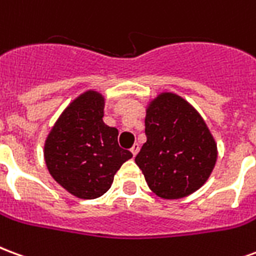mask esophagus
Wrapping results in <instances>:
<instances>
[{
    "label": "esophagus",
    "mask_w": 256,
    "mask_h": 256,
    "mask_svg": "<svg viewBox=\"0 0 256 256\" xmlns=\"http://www.w3.org/2000/svg\"><path fill=\"white\" fill-rule=\"evenodd\" d=\"M132 154H133L134 156L137 155V154H138V150H140V144H137V142H136V144L133 145V146H132Z\"/></svg>",
    "instance_id": "esophagus-1"
}]
</instances>
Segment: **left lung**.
Listing matches in <instances>:
<instances>
[{
    "instance_id": "8db88e82",
    "label": "left lung",
    "mask_w": 256,
    "mask_h": 256,
    "mask_svg": "<svg viewBox=\"0 0 256 256\" xmlns=\"http://www.w3.org/2000/svg\"><path fill=\"white\" fill-rule=\"evenodd\" d=\"M145 134L136 163L152 192L172 200L203 186L218 150L204 119L188 101L172 92L156 96L146 106Z\"/></svg>"
}]
</instances>
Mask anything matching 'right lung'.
Here are the masks:
<instances>
[{"label": "right lung", "mask_w": 256, "mask_h": 256, "mask_svg": "<svg viewBox=\"0 0 256 256\" xmlns=\"http://www.w3.org/2000/svg\"><path fill=\"white\" fill-rule=\"evenodd\" d=\"M106 100L86 90L62 112L44 146L50 176L79 198H97L111 188L114 176L133 154L118 144V128L106 126Z\"/></svg>", "instance_id": "obj_1"}]
</instances>
